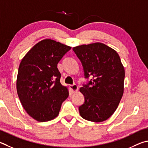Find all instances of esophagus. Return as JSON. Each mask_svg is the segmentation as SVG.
Returning a JSON list of instances; mask_svg holds the SVG:
<instances>
[{
  "instance_id": "34e87169",
  "label": "esophagus",
  "mask_w": 148,
  "mask_h": 148,
  "mask_svg": "<svg viewBox=\"0 0 148 148\" xmlns=\"http://www.w3.org/2000/svg\"><path fill=\"white\" fill-rule=\"evenodd\" d=\"M70 88H71V90L72 92H74L78 90V86L76 84H73L70 85Z\"/></svg>"
}]
</instances>
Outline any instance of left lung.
I'll return each instance as SVG.
<instances>
[{"mask_svg": "<svg viewBox=\"0 0 148 148\" xmlns=\"http://www.w3.org/2000/svg\"><path fill=\"white\" fill-rule=\"evenodd\" d=\"M72 49L81 61L85 77L91 78L79 89L85 97L79 114L90 122H103L116 111L123 94L125 71L120 56L101 42Z\"/></svg>", "mask_w": 148, "mask_h": 148, "instance_id": "left-lung-1", "label": "left lung"}]
</instances>
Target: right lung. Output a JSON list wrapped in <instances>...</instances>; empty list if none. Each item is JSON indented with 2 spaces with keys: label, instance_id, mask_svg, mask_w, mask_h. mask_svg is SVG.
<instances>
[{
  "label": "right lung",
  "instance_id": "1",
  "mask_svg": "<svg viewBox=\"0 0 148 148\" xmlns=\"http://www.w3.org/2000/svg\"><path fill=\"white\" fill-rule=\"evenodd\" d=\"M71 47L47 39L31 48L21 61L17 78L18 96L27 113L38 122L58 116L69 96L60 83L58 63Z\"/></svg>",
  "mask_w": 148,
  "mask_h": 148
}]
</instances>
